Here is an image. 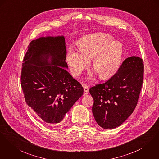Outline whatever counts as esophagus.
Masks as SVG:
<instances>
[{
	"label": "esophagus",
	"mask_w": 159,
	"mask_h": 159,
	"mask_svg": "<svg viewBox=\"0 0 159 159\" xmlns=\"http://www.w3.org/2000/svg\"><path fill=\"white\" fill-rule=\"evenodd\" d=\"M83 87H84V96H85L86 94H88L89 93V89H88V86L86 84H84L83 85Z\"/></svg>",
	"instance_id": "34e87169"
}]
</instances>
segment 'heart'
I'll use <instances>...</instances> for the list:
<instances>
[{"label":"heart","instance_id":"obj_1","mask_svg":"<svg viewBox=\"0 0 159 159\" xmlns=\"http://www.w3.org/2000/svg\"><path fill=\"white\" fill-rule=\"evenodd\" d=\"M108 34L98 33L84 37L78 42L79 52L70 47L66 60L74 76H78L93 59V67L102 79L112 76L118 70L122 57V45L112 41Z\"/></svg>","mask_w":159,"mask_h":159}]
</instances>
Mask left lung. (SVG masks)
I'll list each match as a JSON object with an SVG mask.
<instances>
[{
	"label": "left lung",
	"mask_w": 159,
	"mask_h": 159,
	"mask_svg": "<svg viewBox=\"0 0 159 159\" xmlns=\"http://www.w3.org/2000/svg\"><path fill=\"white\" fill-rule=\"evenodd\" d=\"M143 71L142 59L131 56L109 80L89 89L94 99L93 114L100 126L116 128L131 115L142 89Z\"/></svg>",
	"instance_id": "obj_1"
}]
</instances>
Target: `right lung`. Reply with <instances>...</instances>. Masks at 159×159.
<instances>
[{
    "instance_id": "add662e5",
    "label": "right lung",
    "mask_w": 159,
    "mask_h": 159,
    "mask_svg": "<svg viewBox=\"0 0 159 159\" xmlns=\"http://www.w3.org/2000/svg\"><path fill=\"white\" fill-rule=\"evenodd\" d=\"M63 36L32 40L25 54L21 86L26 104L48 123L61 122L84 93L81 84L66 70Z\"/></svg>"
}]
</instances>
